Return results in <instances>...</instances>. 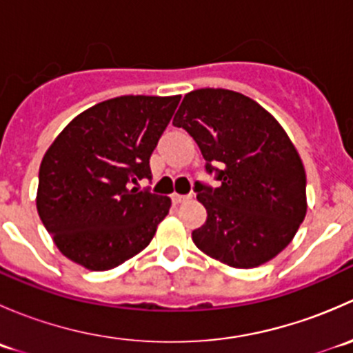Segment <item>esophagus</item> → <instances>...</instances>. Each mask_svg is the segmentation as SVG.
Segmentation results:
<instances>
[{
  "instance_id": "1",
  "label": "esophagus",
  "mask_w": 353,
  "mask_h": 353,
  "mask_svg": "<svg viewBox=\"0 0 353 353\" xmlns=\"http://www.w3.org/2000/svg\"><path fill=\"white\" fill-rule=\"evenodd\" d=\"M188 199H191L190 194H172V201L176 203V205H181V203L188 201Z\"/></svg>"
}]
</instances>
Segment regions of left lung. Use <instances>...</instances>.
I'll return each instance as SVG.
<instances>
[{
    "label": "left lung",
    "mask_w": 353,
    "mask_h": 353,
    "mask_svg": "<svg viewBox=\"0 0 353 353\" xmlns=\"http://www.w3.org/2000/svg\"><path fill=\"white\" fill-rule=\"evenodd\" d=\"M172 124L193 137L220 181L215 190L194 188L206 208L205 225L191 236L199 251L232 268H256L280 254L307 212L304 163L282 124L225 88L184 95Z\"/></svg>",
    "instance_id": "obj_1"
}]
</instances>
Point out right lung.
<instances>
[{"label": "right lung", "mask_w": 353, "mask_h": 353, "mask_svg": "<svg viewBox=\"0 0 353 353\" xmlns=\"http://www.w3.org/2000/svg\"><path fill=\"white\" fill-rule=\"evenodd\" d=\"M181 95H123L78 114L42 157L35 205L56 248L105 272L140 254L170 198L131 188L152 179L150 155Z\"/></svg>", "instance_id": "1"}]
</instances>
